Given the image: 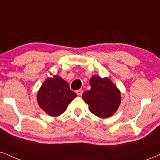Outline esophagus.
Returning <instances> with one entry per match:
<instances>
[{
	"label": "esophagus",
	"instance_id": "34e87169",
	"mask_svg": "<svg viewBox=\"0 0 160 160\" xmlns=\"http://www.w3.org/2000/svg\"><path fill=\"white\" fill-rule=\"evenodd\" d=\"M76 93H77V95H78V96L82 95V93H83V90L79 89V90H76Z\"/></svg>",
	"mask_w": 160,
	"mask_h": 160
}]
</instances>
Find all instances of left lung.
I'll use <instances>...</instances> for the list:
<instances>
[{
	"label": "left lung",
	"mask_w": 160,
	"mask_h": 160,
	"mask_svg": "<svg viewBox=\"0 0 160 160\" xmlns=\"http://www.w3.org/2000/svg\"><path fill=\"white\" fill-rule=\"evenodd\" d=\"M91 89L82 95L90 111L99 118L113 116L121 103L119 90L108 78L94 76L90 81Z\"/></svg>",
	"instance_id": "1"
}]
</instances>
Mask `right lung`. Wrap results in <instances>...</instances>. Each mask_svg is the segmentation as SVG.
<instances>
[{"label":"right lung","instance_id":"obj_1","mask_svg":"<svg viewBox=\"0 0 160 160\" xmlns=\"http://www.w3.org/2000/svg\"><path fill=\"white\" fill-rule=\"evenodd\" d=\"M76 93L70 89L68 82L60 76H54L45 81L37 94L40 108L51 116H58L64 113Z\"/></svg>","mask_w":160,"mask_h":160}]
</instances>
